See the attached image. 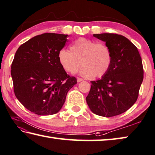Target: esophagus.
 I'll return each instance as SVG.
<instances>
[{"instance_id":"34e87169","label":"esophagus","mask_w":155,"mask_h":155,"mask_svg":"<svg viewBox=\"0 0 155 155\" xmlns=\"http://www.w3.org/2000/svg\"><path fill=\"white\" fill-rule=\"evenodd\" d=\"M77 82H81V81H83V78H79V77H77Z\"/></svg>"}]
</instances>
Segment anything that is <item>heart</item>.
Segmentation results:
<instances>
[{"mask_svg":"<svg viewBox=\"0 0 155 155\" xmlns=\"http://www.w3.org/2000/svg\"><path fill=\"white\" fill-rule=\"evenodd\" d=\"M70 51L61 49L58 59L64 69L70 74H74L84 66L81 74L84 77L100 78L108 72L112 64L111 49L104 43L86 38H79L70 47Z\"/></svg>","mask_w":155,"mask_h":155,"instance_id":"b5f03b06","label":"heart"}]
</instances>
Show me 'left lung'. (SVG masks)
Here are the masks:
<instances>
[{
    "mask_svg": "<svg viewBox=\"0 0 155 155\" xmlns=\"http://www.w3.org/2000/svg\"><path fill=\"white\" fill-rule=\"evenodd\" d=\"M94 36L110 48L112 64L101 79L91 82L87 103L95 114L117 116L130 108L138 97L144 78L142 58L137 47L125 36L113 33Z\"/></svg>",
    "mask_w": 155,
    "mask_h": 155,
    "instance_id": "obj_1",
    "label": "left lung"
}]
</instances>
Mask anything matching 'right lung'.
Listing matches in <instances>:
<instances>
[{
	"label": "right lung",
	"instance_id": "right-lung-1",
	"mask_svg": "<svg viewBox=\"0 0 155 155\" xmlns=\"http://www.w3.org/2000/svg\"><path fill=\"white\" fill-rule=\"evenodd\" d=\"M68 35L44 33L19 46L11 64L16 97L25 108L38 115L58 112L77 78L67 74L58 53Z\"/></svg>",
	"mask_w": 155,
	"mask_h": 155
}]
</instances>
